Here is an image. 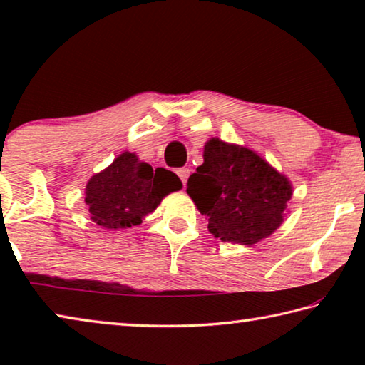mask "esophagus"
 Segmentation results:
<instances>
[{"label": "esophagus", "instance_id": "34e87169", "mask_svg": "<svg viewBox=\"0 0 365 365\" xmlns=\"http://www.w3.org/2000/svg\"><path fill=\"white\" fill-rule=\"evenodd\" d=\"M189 168H181V170H178V176L181 178V181H182V184H186L187 182V178H189Z\"/></svg>", "mask_w": 365, "mask_h": 365}]
</instances>
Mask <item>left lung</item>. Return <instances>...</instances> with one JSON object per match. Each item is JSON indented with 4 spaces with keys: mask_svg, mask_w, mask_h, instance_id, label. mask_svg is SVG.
Segmentation results:
<instances>
[{
    "mask_svg": "<svg viewBox=\"0 0 365 365\" xmlns=\"http://www.w3.org/2000/svg\"><path fill=\"white\" fill-rule=\"evenodd\" d=\"M186 190L215 238L246 246L282 225L294 192L289 178L256 151L215 137L205 142L204 163Z\"/></svg>",
    "mask_w": 365,
    "mask_h": 365,
    "instance_id": "1",
    "label": "left lung"
}]
</instances>
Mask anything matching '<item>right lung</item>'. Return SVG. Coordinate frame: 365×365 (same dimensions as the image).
Returning <instances> with one entry per match:
<instances>
[{"instance_id":"1","label":"right lung","mask_w":365,"mask_h":365,"mask_svg":"<svg viewBox=\"0 0 365 365\" xmlns=\"http://www.w3.org/2000/svg\"><path fill=\"white\" fill-rule=\"evenodd\" d=\"M182 187L181 179L165 168L153 170L124 151L106 170L89 178L85 202L89 217L106 230L130 228L161 204L168 194Z\"/></svg>"}]
</instances>
